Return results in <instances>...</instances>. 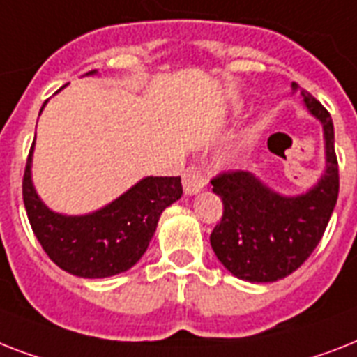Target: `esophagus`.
Wrapping results in <instances>:
<instances>
[{
  "label": "esophagus",
  "instance_id": "1",
  "mask_svg": "<svg viewBox=\"0 0 357 357\" xmlns=\"http://www.w3.org/2000/svg\"><path fill=\"white\" fill-rule=\"evenodd\" d=\"M206 175H204V171L201 167H197V165H190L186 171H184V175H182V186H184V192L188 195H193V193L201 192L202 188L206 186Z\"/></svg>",
  "mask_w": 357,
  "mask_h": 357
}]
</instances>
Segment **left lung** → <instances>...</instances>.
Returning <instances> with one entry per match:
<instances>
[{
    "instance_id": "1",
    "label": "left lung",
    "mask_w": 357,
    "mask_h": 357,
    "mask_svg": "<svg viewBox=\"0 0 357 357\" xmlns=\"http://www.w3.org/2000/svg\"><path fill=\"white\" fill-rule=\"evenodd\" d=\"M296 90V82H293ZM307 110L321 119L326 142V171L315 188L298 197L271 192L249 171L213 176V193L223 201V218L210 243L234 276L249 282H276L301 267L323 238L339 195V167L330 112L302 90Z\"/></svg>"
}]
</instances>
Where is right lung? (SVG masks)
Listing matches in <instances>:
<instances>
[{
  "instance_id": "obj_1",
  "label": "right lung",
  "mask_w": 357,
  "mask_h": 357,
  "mask_svg": "<svg viewBox=\"0 0 357 357\" xmlns=\"http://www.w3.org/2000/svg\"><path fill=\"white\" fill-rule=\"evenodd\" d=\"M31 155L33 147L22 182L31 228L45 255L82 278H105L130 269L147 250L160 213L182 195L181 176H147L98 212L62 215L51 212L34 192Z\"/></svg>"
}]
</instances>
